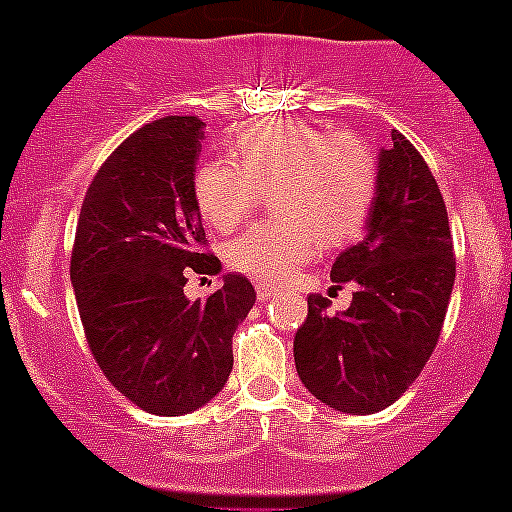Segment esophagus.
<instances>
[{"label":"esophagus","instance_id":"obj_1","mask_svg":"<svg viewBox=\"0 0 512 512\" xmlns=\"http://www.w3.org/2000/svg\"><path fill=\"white\" fill-rule=\"evenodd\" d=\"M276 294L274 287H269V284H264V281H259L256 284V297H259V302H266V299H271Z\"/></svg>","mask_w":512,"mask_h":512}]
</instances>
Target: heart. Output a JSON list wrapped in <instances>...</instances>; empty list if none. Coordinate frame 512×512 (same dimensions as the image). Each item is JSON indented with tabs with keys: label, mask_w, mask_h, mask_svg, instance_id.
<instances>
[{
	"label": "heart",
	"mask_w": 512,
	"mask_h": 512,
	"mask_svg": "<svg viewBox=\"0 0 512 512\" xmlns=\"http://www.w3.org/2000/svg\"><path fill=\"white\" fill-rule=\"evenodd\" d=\"M269 192L274 218L225 246V261L259 281H284L317 256L360 236L378 195V159L353 131L299 119H264L238 129L233 159H208L192 175L205 223L233 231Z\"/></svg>",
	"instance_id": "1"
}]
</instances>
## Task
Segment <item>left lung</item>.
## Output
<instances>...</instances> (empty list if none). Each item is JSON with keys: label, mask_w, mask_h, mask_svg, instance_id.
I'll return each instance as SVG.
<instances>
[{"label": "left lung", "mask_w": 512, "mask_h": 512, "mask_svg": "<svg viewBox=\"0 0 512 512\" xmlns=\"http://www.w3.org/2000/svg\"><path fill=\"white\" fill-rule=\"evenodd\" d=\"M378 157L368 231L332 264V281L355 284L345 312L309 294L294 337L307 391L342 414L386 409L419 378L437 348L454 287V248L437 180L409 139L393 131Z\"/></svg>", "instance_id": "1"}]
</instances>
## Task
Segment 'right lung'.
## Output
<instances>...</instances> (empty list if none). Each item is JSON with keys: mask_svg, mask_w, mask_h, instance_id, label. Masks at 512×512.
Returning a JSON list of instances; mask_svg holds the SVG:
<instances>
[{"mask_svg": "<svg viewBox=\"0 0 512 512\" xmlns=\"http://www.w3.org/2000/svg\"><path fill=\"white\" fill-rule=\"evenodd\" d=\"M203 129L198 116H164L126 137L88 187L70 256L98 368L157 416L190 414L225 386L233 332L256 302L241 274L205 302L185 297L187 274L220 271L192 198Z\"/></svg>", "mask_w": 512, "mask_h": 512, "instance_id": "right-lung-1", "label": "right lung"}]
</instances>
